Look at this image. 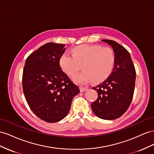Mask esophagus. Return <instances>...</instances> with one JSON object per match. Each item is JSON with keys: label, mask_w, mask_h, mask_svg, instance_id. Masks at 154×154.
<instances>
[{"label": "esophagus", "mask_w": 154, "mask_h": 154, "mask_svg": "<svg viewBox=\"0 0 154 154\" xmlns=\"http://www.w3.org/2000/svg\"><path fill=\"white\" fill-rule=\"evenodd\" d=\"M88 90V88L87 87H83V86H80V91L81 92L82 91H85L86 90Z\"/></svg>", "instance_id": "esophagus-1"}]
</instances>
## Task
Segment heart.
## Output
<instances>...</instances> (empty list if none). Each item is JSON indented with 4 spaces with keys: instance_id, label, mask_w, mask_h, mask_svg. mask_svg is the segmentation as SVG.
Segmentation results:
<instances>
[{
    "instance_id": "obj_1",
    "label": "heart",
    "mask_w": 154,
    "mask_h": 154,
    "mask_svg": "<svg viewBox=\"0 0 154 154\" xmlns=\"http://www.w3.org/2000/svg\"><path fill=\"white\" fill-rule=\"evenodd\" d=\"M72 55L63 54L59 60L61 69L69 76H73L82 68V72L73 77L77 84L92 81L100 82L110 75L116 63V55L109 47L97 45H82L73 48Z\"/></svg>"
}]
</instances>
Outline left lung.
I'll return each mask as SVG.
<instances>
[{"label":"left lung","instance_id":"left-lung-1","mask_svg":"<svg viewBox=\"0 0 154 154\" xmlns=\"http://www.w3.org/2000/svg\"><path fill=\"white\" fill-rule=\"evenodd\" d=\"M116 55L113 72L106 80L93 89L98 98L91 104L94 113L106 120L116 119L126 112L133 98L136 72L130 53L114 41L104 39Z\"/></svg>","mask_w":154,"mask_h":154}]
</instances>
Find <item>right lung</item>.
I'll return each instance as SVG.
<instances>
[{
  "mask_svg": "<svg viewBox=\"0 0 154 154\" xmlns=\"http://www.w3.org/2000/svg\"><path fill=\"white\" fill-rule=\"evenodd\" d=\"M63 44L48 42L31 54L25 62L23 88L30 109L41 119L56 122L67 116L79 87L59 66Z\"/></svg>",
  "mask_w": 154,
  "mask_h": 154,
  "instance_id": "right-lung-1",
  "label": "right lung"
}]
</instances>
